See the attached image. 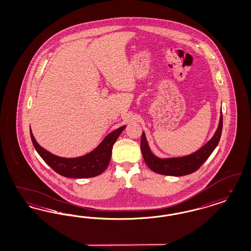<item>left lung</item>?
I'll return each instance as SVG.
<instances>
[{
  "label": "left lung",
  "mask_w": 251,
  "mask_h": 251,
  "mask_svg": "<svg viewBox=\"0 0 251 251\" xmlns=\"http://www.w3.org/2000/svg\"><path fill=\"white\" fill-rule=\"evenodd\" d=\"M223 126L222 112L219 124L214 136L196 152L189 155L173 158H159L152 153L143 131L141 136V151L147 166L158 174L167 176H184L191 174L202 166L203 163L212 154L221 137Z\"/></svg>",
  "instance_id": "obj_1"
}]
</instances>
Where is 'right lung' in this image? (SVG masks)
Listing matches in <instances>:
<instances>
[{
  "instance_id": "add662e5",
  "label": "right lung",
  "mask_w": 251,
  "mask_h": 251,
  "mask_svg": "<svg viewBox=\"0 0 251 251\" xmlns=\"http://www.w3.org/2000/svg\"><path fill=\"white\" fill-rule=\"evenodd\" d=\"M125 127L122 126L110 132L95 150L85 155L76 158H64L49 152L36 142L31 129L30 134L37 153L55 172L67 178L83 179L98 176L106 169L111 160L113 145Z\"/></svg>"
}]
</instances>
